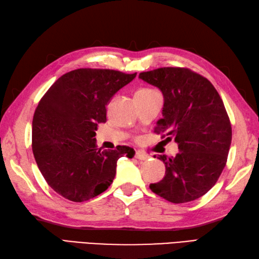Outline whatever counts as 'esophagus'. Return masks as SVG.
<instances>
[{
  "label": "esophagus",
  "mask_w": 259,
  "mask_h": 259,
  "mask_svg": "<svg viewBox=\"0 0 259 259\" xmlns=\"http://www.w3.org/2000/svg\"><path fill=\"white\" fill-rule=\"evenodd\" d=\"M135 157L140 160H146V159L149 158V156L147 154L143 153V151H137V153L135 154Z\"/></svg>",
  "instance_id": "1"
}]
</instances>
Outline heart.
I'll list each match as a JSON object with an SVG mask.
<instances>
[{"instance_id":"heart-1","label":"heart","mask_w":259,"mask_h":259,"mask_svg":"<svg viewBox=\"0 0 259 259\" xmlns=\"http://www.w3.org/2000/svg\"><path fill=\"white\" fill-rule=\"evenodd\" d=\"M151 91H154V90H149V89H142V90H140L138 92H151Z\"/></svg>"}]
</instances>
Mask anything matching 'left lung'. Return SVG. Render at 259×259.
I'll list each match as a JSON object with an SVG mask.
<instances>
[{"label":"left lung","instance_id":"8db88e82","mask_svg":"<svg viewBox=\"0 0 259 259\" xmlns=\"http://www.w3.org/2000/svg\"><path fill=\"white\" fill-rule=\"evenodd\" d=\"M140 78L163 96L155 133L175 138L179 148L175 157H157L166 174L150 190L172 203L197 200L217 184L228 160L232 126L223 101L209 80L188 68H158Z\"/></svg>","mask_w":259,"mask_h":259}]
</instances>
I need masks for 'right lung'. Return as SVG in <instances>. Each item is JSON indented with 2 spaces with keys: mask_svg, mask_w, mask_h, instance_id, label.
I'll return each mask as SVG.
<instances>
[{
  "mask_svg": "<svg viewBox=\"0 0 259 259\" xmlns=\"http://www.w3.org/2000/svg\"><path fill=\"white\" fill-rule=\"evenodd\" d=\"M136 73L81 68L67 72L49 88L36 108L31 147L42 177L54 190L73 202L104 192L113 182L116 163L132 158L127 146L101 150L96 131L106 122V105Z\"/></svg>",
  "mask_w": 259,
  "mask_h": 259,
  "instance_id": "obj_1",
  "label": "right lung"
}]
</instances>
